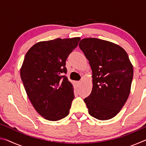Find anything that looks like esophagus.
<instances>
[{
	"label": "esophagus",
	"instance_id": "34e87169",
	"mask_svg": "<svg viewBox=\"0 0 146 146\" xmlns=\"http://www.w3.org/2000/svg\"><path fill=\"white\" fill-rule=\"evenodd\" d=\"M81 84V82H80V81H78V82H76V84H77L78 86H80Z\"/></svg>",
	"mask_w": 146,
	"mask_h": 146
}]
</instances>
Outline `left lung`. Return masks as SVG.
<instances>
[{"mask_svg":"<svg viewBox=\"0 0 146 146\" xmlns=\"http://www.w3.org/2000/svg\"><path fill=\"white\" fill-rule=\"evenodd\" d=\"M92 70L93 88L84 102L91 116L109 120L119 113L129 97L133 67L124 49L97 38L79 42Z\"/></svg>","mask_w":146,"mask_h":146,"instance_id":"obj_1","label":"left lung"}]
</instances>
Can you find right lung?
Instances as JSON below:
<instances>
[{
	"label": "right lung",
	"mask_w": 146,
	"mask_h": 146,
	"mask_svg": "<svg viewBox=\"0 0 146 146\" xmlns=\"http://www.w3.org/2000/svg\"><path fill=\"white\" fill-rule=\"evenodd\" d=\"M80 37L39 42L26 53L21 77L27 95L39 115L57 121L70 113L74 93L66 60L78 46Z\"/></svg>",
	"instance_id": "add662e5"
}]
</instances>
